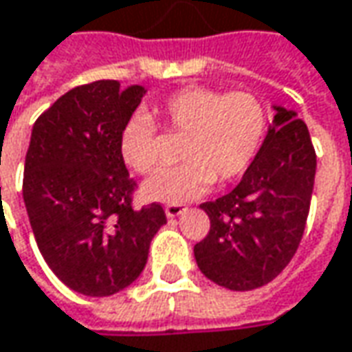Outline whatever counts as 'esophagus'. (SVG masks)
Returning a JSON list of instances; mask_svg holds the SVG:
<instances>
[{
    "label": "esophagus",
    "instance_id": "34e87169",
    "mask_svg": "<svg viewBox=\"0 0 352 352\" xmlns=\"http://www.w3.org/2000/svg\"><path fill=\"white\" fill-rule=\"evenodd\" d=\"M185 212V208L181 206V204H169V206H166V216L167 217H179L181 214Z\"/></svg>",
    "mask_w": 352,
    "mask_h": 352
}]
</instances>
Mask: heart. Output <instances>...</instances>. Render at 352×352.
<instances>
[{
    "mask_svg": "<svg viewBox=\"0 0 352 352\" xmlns=\"http://www.w3.org/2000/svg\"><path fill=\"white\" fill-rule=\"evenodd\" d=\"M160 125L167 135H185L179 157L142 185V196L162 204H185L202 196L214 181L229 183L256 160L266 138L264 104L248 92L223 94L206 86H185L126 119L119 154L140 175L160 166Z\"/></svg>",
    "mask_w": 352,
    "mask_h": 352,
    "instance_id": "heart-1",
    "label": "heart"
}]
</instances>
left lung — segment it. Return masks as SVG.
Segmentation results:
<instances>
[{
    "mask_svg": "<svg viewBox=\"0 0 352 352\" xmlns=\"http://www.w3.org/2000/svg\"><path fill=\"white\" fill-rule=\"evenodd\" d=\"M276 116L252 166L229 195L204 202L210 233L195 246L200 272L231 291L276 279L305 233L316 175V154L296 111Z\"/></svg>",
    "mask_w": 352,
    "mask_h": 352,
    "instance_id": "8db88e82",
    "label": "left lung"
}]
</instances>
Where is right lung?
I'll return each instance as SVG.
<instances>
[{
  "instance_id": "right-lung-1",
  "label": "right lung",
  "mask_w": 352,
  "mask_h": 352,
  "mask_svg": "<svg viewBox=\"0 0 352 352\" xmlns=\"http://www.w3.org/2000/svg\"><path fill=\"white\" fill-rule=\"evenodd\" d=\"M146 88L117 80L76 86L36 119L23 198L45 264L69 289L116 295L142 274L150 241L166 226L160 204L133 210L135 181L119 135Z\"/></svg>"
}]
</instances>
